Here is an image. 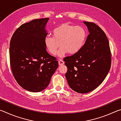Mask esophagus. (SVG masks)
Here are the masks:
<instances>
[{
    "instance_id": "1",
    "label": "esophagus",
    "mask_w": 121,
    "mask_h": 121,
    "mask_svg": "<svg viewBox=\"0 0 121 121\" xmlns=\"http://www.w3.org/2000/svg\"><path fill=\"white\" fill-rule=\"evenodd\" d=\"M58 63H59V65H62L65 64V62L62 60V59H59Z\"/></svg>"
}]
</instances>
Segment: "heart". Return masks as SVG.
Wrapping results in <instances>:
<instances>
[{"mask_svg": "<svg viewBox=\"0 0 121 121\" xmlns=\"http://www.w3.org/2000/svg\"><path fill=\"white\" fill-rule=\"evenodd\" d=\"M52 37L46 36L45 44L52 55L56 54L60 47L58 56H62L67 52L74 54L82 48L86 37L85 29L81 26L62 24L53 29Z\"/></svg>", "mask_w": 121, "mask_h": 121, "instance_id": "1", "label": "heart"}]
</instances>
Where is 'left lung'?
I'll list each match as a JSON object with an SVG mask.
<instances>
[{
    "instance_id": "1",
    "label": "left lung",
    "mask_w": 121,
    "mask_h": 121,
    "mask_svg": "<svg viewBox=\"0 0 121 121\" xmlns=\"http://www.w3.org/2000/svg\"><path fill=\"white\" fill-rule=\"evenodd\" d=\"M90 34L82 48L63 59L71 89L79 93L93 91L102 83L111 67V52L104 31L93 22H84Z\"/></svg>"
}]
</instances>
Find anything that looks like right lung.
Here are the masks:
<instances>
[{
    "mask_svg": "<svg viewBox=\"0 0 121 121\" xmlns=\"http://www.w3.org/2000/svg\"><path fill=\"white\" fill-rule=\"evenodd\" d=\"M49 18L22 24L14 32L9 46L11 70L17 83L27 91L44 90L58 67L56 57L46 51L45 27Z\"/></svg>",
    "mask_w": 121,
    "mask_h": 121,
    "instance_id": "1",
    "label": "right lung"
}]
</instances>
